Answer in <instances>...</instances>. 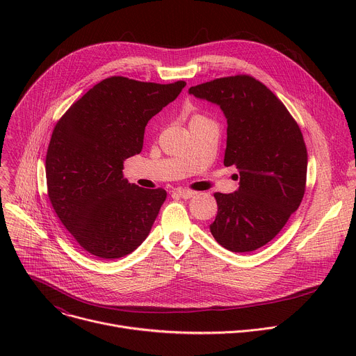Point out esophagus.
Returning a JSON list of instances; mask_svg holds the SVG:
<instances>
[{"label": "esophagus", "mask_w": 356, "mask_h": 356, "mask_svg": "<svg viewBox=\"0 0 356 356\" xmlns=\"http://www.w3.org/2000/svg\"><path fill=\"white\" fill-rule=\"evenodd\" d=\"M176 193L183 198H190V197H194L197 194L194 190H190V188H177Z\"/></svg>", "instance_id": "obj_1"}]
</instances>
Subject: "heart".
Returning <instances> with one entry per match:
<instances>
[{"mask_svg":"<svg viewBox=\"0 0 356 356\" xmlns=\"http://www.w3.org/2000/svg\"><path fill=\"white\" fill-rule=\"evenodd\" d=\"M200 120H209L206 115H202V114H194V115H191V118H190V122H193V121H200Z\"/></svg>","mask_w":356,"mask_h":356,"instance_id":"heart-1","label":"heart"}]
</instances>
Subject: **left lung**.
<instances>
[{
	"label": "left lung",
	"mask_w": 356,
	"mask_h": 356,
	"mask_svg": "<svg viewBox=\"0 0 356 356\" xmlns=\"http://www.w3.org/2000/svg\"><path fill=\"white\" fill-rule=\"evenodd\" d=\"M188 92L224 111V165L239 170L235 193H214L218 213L210 231L232 252L257 250L282 231L306 191L307 147L300 127L282 101L249 74L214 79Z\"/></svg>",
	"instance_id": "1"
}]
</instances>
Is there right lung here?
<instances>
[{
    "instance_id": "right-lung-1",
    "label": "right lung",
    "mask_w": 356,
    "mask_h": 356,
    "mask_svg": "<svg viewBox=\"0 0 356 356\" xmlns=\"http://www.w3.org/2000/svg\"><path fill=\"white\" fill-rule=\"evenodd\" d=\"M184 86L113 76L90 88L55 125L44 163L47 197L91 255L122 258L154 225L166 191L128 183L124 161L139 154L147 121Z\"/></svg>"
}]
</instances>
